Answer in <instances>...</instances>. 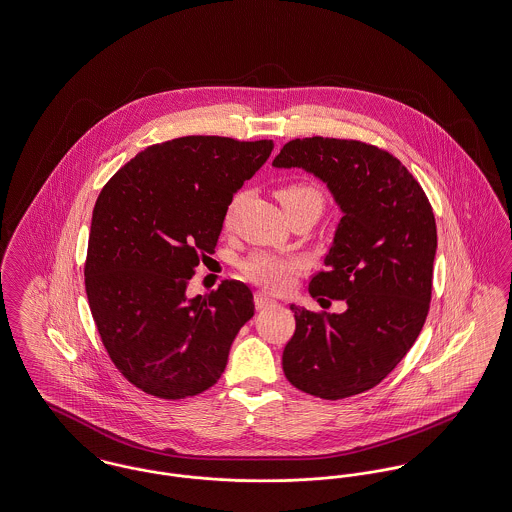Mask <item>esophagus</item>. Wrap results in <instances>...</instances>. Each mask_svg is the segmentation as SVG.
<instances>
[{"label":"esophagus","instance_id":"34e87169","mask_svg":"<svg viewBox=\"0 0 512 512\" xmlns=\"http://www.w3.org/2000/svg\"><path fill=\"white\" fill-rule=\"evenodd\" d=\"M276 300L271 298L269 294H265V292H255V307L257 309H265V307H269V305H274Z\"/></svg>","mask_w":512,"mask_h":512}]
</instances>
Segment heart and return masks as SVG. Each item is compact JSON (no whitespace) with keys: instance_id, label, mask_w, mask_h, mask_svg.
<instances>
[{"instance_id":"1","label":"heart","mask_w":512,"mask_h":512,"mask_svg":"<svg viewBox=\"0 0 512 512\" xmlns=\"http://www.w3.org/2000/svg\"><path fill=\"white\" fill-rule=\"evenodd\" d=\"M276 197L286 212L305 201H317L323 205L321 191L307 181H290V183L280 185L276 189ZM238 201H240V197L234 199V203L226 212L228 226L232 224ZM305 267H307V261L301 255L269 251V249H259V251L251 253L249 257H245L240 263L241 274L247 280H251L253 284H259L271 292L286 290Z\"/></svg>"}]
</instances>
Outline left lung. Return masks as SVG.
<instances>
[{
  "label": "left lung",
  "mask_w": 512,
  "mask_h": 512,
  "mask_svg": "<svg viewBox=\"0 0 512 512\" xmlns=\"http://www.w3.org/2000/svg\"><path fill=\"white\" fill-rule=\"evenodd\" d=\"M272 166L315 174L344 212L309 294L348 309L290 305L296 332L282 354L284 375L325 400L369 391L408 354L429 311L437 251L431 203L396 156L356 139H294Z\"/></svg>",
  "instance_id": "left-lung-1"
}]
</instances>
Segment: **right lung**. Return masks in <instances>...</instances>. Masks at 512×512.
I'll list each match as a JSON object with an SVG mask.
<instances>
[{
	"instance_id": "add662e5",
	"label": "right lung",
	"mask_w": 512,
	"mask_h": 512,
	"mask_svg": "<svg viewBox=\"0 0 512 512\" xmlns=\"http://www.w3.org/2000/svg\"><path fill=\"white\" fill-rule=\"evenodd\" d=\"M271 152L269 139L189 135L147 147L102 187L85 288L110 360L137 389L178 400L220 379L253 294L240 280L193 300L185 290L234 193Z\"/></svg>"
}]
</instances>
